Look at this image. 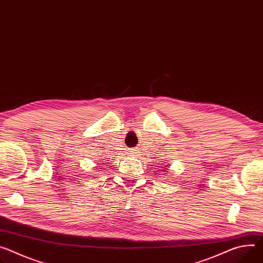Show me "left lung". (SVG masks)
<instances>
[{
    "label": "left lung",
    "instance_id": "left-lung-1",
    "mask_svg": "<svg viewBox=\"0 0 263 263\" xmlns=\"http://www.w3.org/2000/svg\"><path fill=\"white\" fill-rule=\"evenodd\" d=\"M166 168H168V166H166Z\"/></svg>",
    "mask_w": 263,
    "mask_h": 263
}]
</instances>
